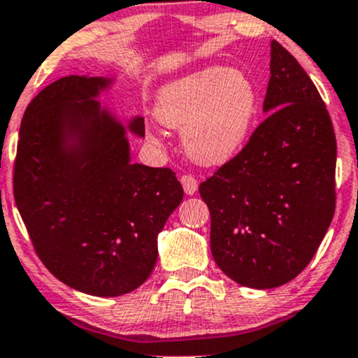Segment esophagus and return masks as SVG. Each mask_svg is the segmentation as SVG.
I'll use <instances>...</instances> for the list:
<instances>
[{
  "instance_id": "obj_1",
  "label": "esophagus",
  "mask_w": 358,
  "mask_h": 358,
  "mask_svg": "<svg viewBox=\"0 0 358 358\" xmlns=\"http://www.w3.org/2000/svg\"><path fill=\"white\" fill-rule=\"evenodd\" d=\"M180 182H182V187H183V190H185L187 195H194L195 192H197L199 183L192 175H183L182 178H180Z\"/></svg>"
}]
</instances>
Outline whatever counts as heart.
Masks as SVG:
<instances>
[{
	"label": "heart",
	"mask_w": 358,
	"mask_h": 358,
	"mask_svg": "<svg viewBox=\"0 0 358 358\" xmlns=\"http://www.w3.org/2000/svg\"><path fill=\"white\" fill-rule=\"evenodd\" d=\"M258 113V90L239 69L212 66L161 88L155 115L182 131L187 156L202 166H221L241 151Z\"/></svg>",
	"instance_id": "obj_1"
}]
</instances>
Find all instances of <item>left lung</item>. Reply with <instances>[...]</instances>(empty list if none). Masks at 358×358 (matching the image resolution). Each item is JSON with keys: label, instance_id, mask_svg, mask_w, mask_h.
I'll use <instances>...</instances> for the list:
<instances>
[{"label": "left lung", "instance_id": "obj_1", "mask_svg": "<svg viewBox=\"0 0 358 358\" xmlns=\"http://www.w3.org/2000/svg\"><path fill=\"white\" fill-rule=\"evenodd\" d=\"M270 57L268 115L199 187L210 212L212 257L251 289L287 284L309 265L336 202V137L323 98L277 41Z\"/></svg>", "mask_w": 358, "mask_h": 358}]
</instances>
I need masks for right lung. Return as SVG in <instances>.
I'll use <instances>...</instances> for the list:
<instances>
[{
    "label": "right lung",
    "instance_id": "right-lung-1",
    "mask_svg": "<svg viewBox=\"0 0 358 358\" xmlns=\"http://www.w3.org/2000/svg\"><path fill=\"white\" fill-rule=\"evenodd\" d=\"M105 78L66 76L42 90L22 119L15 202L35 253L54 277L98 297L143 285L158 258V234L183 188L170 168L131 163L125 127L93 98Z\"/></svg>",
    "mask_w": 358,
    "mask_h": 358
}]
</instances>
